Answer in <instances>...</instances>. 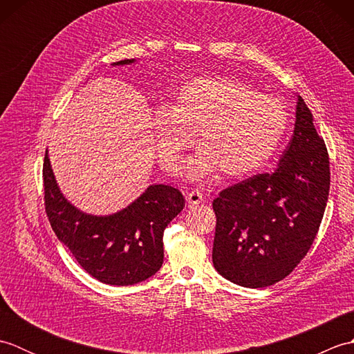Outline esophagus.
Here are the masks:
<instances>
[{
    "instance_id": "esophagus-1",
    "label": "esophagus",
    "mask_w": 354,
    "mask_h": 354,
    "mask_svg": "<svg viewBox=\"0 0 354 354\" xmlns=\"http://www.w3.org/2000/svg\"><path fill=\"white\" fill-rule=\"evenodd\" d=\"M202 201H204V196L199 190H192L187 193V204L189 205H198Z\"/></svg>"
}]
</instances>
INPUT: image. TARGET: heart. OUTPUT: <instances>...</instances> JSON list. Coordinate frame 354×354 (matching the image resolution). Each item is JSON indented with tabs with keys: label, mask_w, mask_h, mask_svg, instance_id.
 Returning <instances> with one entry per match:
<instances>
[{
	"label": "heart",
	"mask_w": 354,
	"mask_h": 354,
	"mask_svg": "<svg viewBox=\"0 0 354 354\" xmlns=\"http://www.w3.org/2000/svg\"><path fill=\"white\" fill-rule=\"evenodd\" d=\"M288 126L289 112L277 97L236 77H202L179 89L171 109L158 112L153 133L165 170H178L198 135L201 149L187 162V175L202 179L219 170L243 178L275 153Z\"/></svg>",
	"instance_id": "b5f03b06"
}]
</instances>
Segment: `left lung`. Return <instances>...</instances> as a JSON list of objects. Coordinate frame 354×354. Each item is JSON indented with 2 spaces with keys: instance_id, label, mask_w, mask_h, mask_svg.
Returning <instances> with one entry per match:
<instances>
[{
  "instance_id": "obj_1",
  "label": "left lung",
  "mask_w": 354,
  "mask_h": 354,
  "mask_svg": "<svg viewBox=\"0 0 354 354\" xmlns=\"http://www.w3.org/2000/svg\"><path fill=\"white\" fill-rule=\"evenodd\" d=\"M328 153L313 115L297 95L295 127L277 169L231 185L213 201V265L243 288L288 277L310 250L330 189Z\"/></svg>"
}]
</instances>
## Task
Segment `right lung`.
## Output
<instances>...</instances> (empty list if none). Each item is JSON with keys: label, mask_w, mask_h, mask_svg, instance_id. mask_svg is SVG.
Masks as SVG:
<instances>
[{"label": "right lung", "mask_w": 354, "mask_h": 354, "mask_svg": "<svg viewBox=\"0 0 354 354\" xmlns=\"http://www.w3.org/2000/svg\"><path fill=\"white\" fill-rule=\"evenodd\" d=\"M124 59L112 65H131ZM45 212L57 239L86 272L104 284L131 286L147 280L162 266V234L183 212L185 201L175 187L149 185L131 205L108 216L80 212L56 183L48 150L44 158Z\"/></svg>", "instance_id": "1"}]
</instances>
